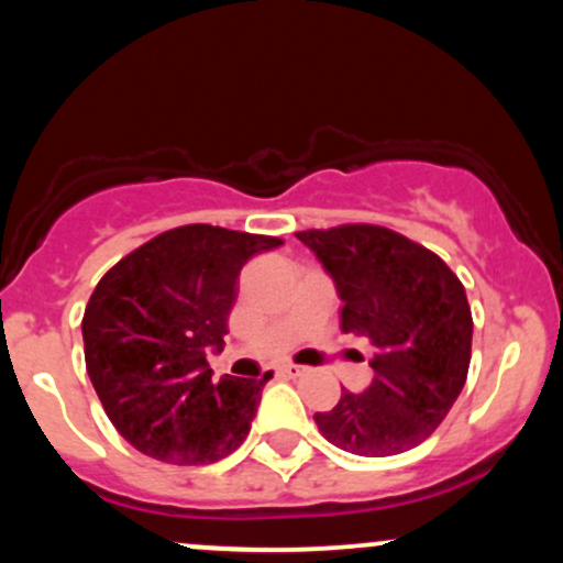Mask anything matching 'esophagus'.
Wrapping results in <instances>:
<instances>
[{
  "label": "esophagus",
  "mask_w": 563,
  "mask_h": 563,
  "mask_svg": "<svg viewBox=\"0 0 563 563\" xmlns=\"http://www.w3.org/2000/svg\"><path fill=\"white\" fill-rule=\"evenodd\" d=\"M277 371H280L286 378H299V376H303V373H307V367L294 365V363H286V365L277 367Z\"/></svg>",
  "instance_id": "1"
}]
</instances>
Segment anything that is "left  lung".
<instances>
[{
    "instance_id": "8db88e82",
    "label": "left lung",
    "mask_w": 563,
    "mask_h": 563,
    "mask_svg": "<svg viewBox=\"0 0 563 563\" xmlns=\"http://www.w3.org/2000/svg\"><path fill=\"white\" fill-rule=\"evenodd\" d=\"M331 275L341 331L373 346L365 391H341L314 412L320 434L363 457L421 444L455 405L471 363V307L463 283L423 245L376 224L296 232Z\"/></svg>"
}]
</instances>
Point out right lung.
I'll use <instances>...</instances> for the list:
<instances>
[{
	"instance_id": "right-lung-1",
	"label": "right lung",
	"mask_w": 563,
	"mask_h": 563,
	"mask_svg": "<svg viewBox=\"0 0 563 563\" xmlns=\"http://www.w3.org/2000/svg\"><path fill=\"white\" fill-rule=\"evenodd\" d=\"M280 238L211 224L161 232L102 275L84 309V360L111 423L134 450L174 466L228 457L249 437L264 378L222 376L243 264Z\"/></svg>"
}]
</instances>
